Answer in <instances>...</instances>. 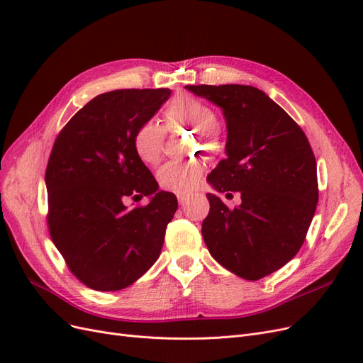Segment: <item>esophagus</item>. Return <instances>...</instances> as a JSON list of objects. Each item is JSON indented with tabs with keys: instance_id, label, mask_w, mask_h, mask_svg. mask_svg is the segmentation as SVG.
<instances>
[{
	"instance_id": "obj_1",
	"label": "esophagus",
	"mask_w": 363,
	"mask_h": 363,
	"mask_svg": "<svg viewBox=\"0 0 363 363\" xmlns=\"http://www.w3.org/2000/svg\"><path fill=\"white\" fill-rule=\"evenodd\" d=\"M188 200H189L188 195H179V204H180V206H184L186 201H188Z\"/></svg>"
}]
</instances>
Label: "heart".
<instances>
[{
  "instance_id": "obj_1",
  "label": "heart",
  "mask_w": 363,
  "mask_h": 363,
  "mask_svg": "<svg viewBox=\"0 0 363 363\" xmlns=\"http://www.w3.org/2000/svg\"><path fill=\"white\" fill-rule=\"evenodd\" d=\"M164 115L171 123L188 125L200 131L204 147L213 151L218 150L219 144L215 128L218 118L213 108L207 103L196 100L194 96H179L168 106ZM163 128L155 121L142 124L133 140L138 157L150 167L159 163L163 150ZM203 174L204 164L199 160L189 163H168L159 169L157 182L163 191L186 195L200 184Z\"/></svg>"
}]
</instances>
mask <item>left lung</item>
Here are the masks:
<instances>
[{
    "instance_id": "1",
    "label": "left lung",
    "mask_w": 363,
    "mask_h": 363,
    "mask_svg": "<svg viewBox=\"0 0 363 363\" xmlns=\"http://www.w3.org/2000/svg\"><path fill=\"white\" fill-rule=\"evenodd\" d=\"M221 107L227 124L225 155L208 174L216 192L240 194L228 208L207 194L211 211L203 239L230 272L256 281L298 252L318 204L316 160L298 124L255 86H184Z\"/></svg>"
}]
</instances>
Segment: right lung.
Returning a JSON list of instances; mask_svg holds the SVG:
<instances>
[{"label":"right lung","mask_w":363,"mask_h":363,"mask_svg":"<svg viewBox=\"0 0 363 363\" xmlns=\"http://www.w3.org/2000/svg\"><path fill=\"white\" fill-rule=\"evenodd\" d=\"M169 96V89L101 94L54 142L45 172L50 235L71 272L91 289H124L160 256L177 199L159 191L133 140ZM142 196L150 199L147 206L125 204Z\"/></svg>","instance_id":"add662e5"}]
</instances>
